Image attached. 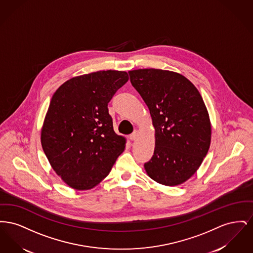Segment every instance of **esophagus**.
<instances>
[{"instance_id":"obj_1","label":"esophagus","mask_w":253,"mask_h":253,"mask_svg":"<svg viewBox=\"0 0 253 253\" xmlns=\"http://www.w3.org/2000/svg\"><path fill=\"white\" fill-rule=\"evenodd\" d=\"M138 135H139V132H138V131H134V132H132V134H130L129 138H130L131 140H135V139H137Z\"/></svg>"}]
</instances>
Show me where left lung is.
<instances>
[{
    "label": "left lung",
    "instance_id": "left-lung-1",
    "mask_svg": "<svg viewBox=\"0 0 253 253\" xmlns=\"http://www.w3.org/2000/svg\"><path fill=\"white\" fill-rule=\"evenodd\" d=\"M129 75L155 128V152L145 170L159 184L178 186L196 172L210 149L211 124L204 100L179 73L150 68Z\"/></svg>",
    "mask_w": 253,
    "mask_h": 253
}]
</instances>
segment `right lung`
<instances>
[{
  "label": "right lung",
  "instance_id": "right-lung-1",
  "mask_svg": "<svg viewBox=\"0 0 253 253\" xmlns=\"http://www.w3.org/2000/svg\"><path fill=\"white\" fill-rule=\"evenodd\" d=\"M129 80L107 70L74 77L54 93L41 131L49 163L75 190H90L103 180L125 149L117 134L108 103Z\"/></svg>",
  "mask_w": 253,
  "mask_h": 253
}]
</instances>
